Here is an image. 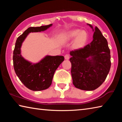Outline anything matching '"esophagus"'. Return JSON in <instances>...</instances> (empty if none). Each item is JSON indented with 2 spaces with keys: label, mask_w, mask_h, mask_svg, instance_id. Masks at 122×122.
Masks as SVG:
<instances>
[{
  "label": "esophagus",
  "mask_w": 122,
  "mask_h": 122,
  "mask_svg": "<svg viewBox=\"0 0 122 122\" xmlns=\"http://www.w3.org/2000/svg\"><path fill=\"white\" fill-rule=\"evenodd\" d=\"M70 58V56L68 54H66L65 55V59L66 60H69Z\"/></svg>",
  "instance_id": "obj_1"
}]
</instances>
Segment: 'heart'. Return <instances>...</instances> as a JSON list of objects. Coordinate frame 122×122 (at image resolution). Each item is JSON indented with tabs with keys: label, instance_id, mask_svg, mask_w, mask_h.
I'll return each instance as SVG.
<instances>
[{
	"label": "heart",
	"instance_id": "b5f03b06",
	"mask_svg": "<svg viewBox=\"0 0 122 122\" xmlns=\"http://www.w3.org/2000/svg\"><path fill=\"white\" fill-rule=\"evenodd\" d=\"M63 37L65 40H71L75 38L74 42V47L78 48H81L85 45L87 41L88 36L85 30L74 29L67 32Z\"/></svg>",
	"mask_w": 122,
	"mask_h": 122
}]
</instances>
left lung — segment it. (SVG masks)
<instances>
[{
	"instance_id": "obj_1",
	"label": "left lung",
	"mask_w": 122,
	"mask_h": 122,
	"mask_svg": "<svg viewBox=\"0 0 122 122\" xmlns=\"http://www.w3.org/2000/svg\"><path fill=\"white\" fill-rule=\"evenodd\" d=\"M93 40L82 48L71 51V74L76 88L83 90H94L106 79L111 67L110 51L108 42L96 26Z\"/></svg>"
}]
</instances>
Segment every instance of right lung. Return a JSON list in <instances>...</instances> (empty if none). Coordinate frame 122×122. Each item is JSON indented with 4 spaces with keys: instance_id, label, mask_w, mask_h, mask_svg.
Listing matches in <instances>:
<instances>
[{
    "instance_id": "right-lung-1",
    "label": "right lung",
    "mask_w": 122,
    "mask_h": 122,
    "mask_svg": "<svg viewBox=\"0 0 122 122\" xmlns=\"http://www.w3.org/2000/svg\"><path fill=\"white\" fill-rule=\"evenodd\" d=\"M51 26L29 27L16 39L13 56L14 71L22 83L33 91L45 90L51 86L55 71L65 58L63 56L46 55L38 62L32 63L21 55L22 44L30 33L45 31Z\"/></svg>"
}]
</instances>
